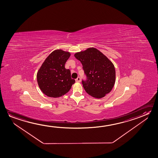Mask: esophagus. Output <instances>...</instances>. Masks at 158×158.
<instances>
[{"mask_svg":"<svg viewBox=\"0 0 158 158\" xmlns=\"http://www.w3.org/2000/svg\"><path fill=\"white\" fill-rule=\"evenodd\" d=\"M76 82H80L81 78L80 77H78L76 79Z\"/></svg>","mask_w":158,"mask_h":158,"instance_id":"obj_1","label":"esophagus"}]
</instances>
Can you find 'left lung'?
<instances>
[{"label":"left lung","instance_id":"1","mask_svg":"<svg viewBox=\"0 0 158 158\" xmlns=\"http://www.w3.org/2000/svg\"><path fill=\"white\" fill-rule=\"evenodd\" d=\"M82 63L87 76L82 81L85 92L94 98H102L110 93L115 85V69L113 63L97 49L92 47L75 54Z\"/></svg>","mask_w":158,"mask_h":158}]
</instances>
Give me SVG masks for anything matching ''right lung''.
<instances>
[{
    "label": "right lung",
    "mask_w": 158,
    "mask_h": 158,
    "mask_svg": "<svg viewBox=\"0 0 158 158\" xmlns=\"http://www.w3.org/2000/svg\"><path fill=\"white\" fill-rule=\"evenodd\" d=\"M71 53L62 49L54 50L43 63L37 73L38 85L45 95L58 98L68 93L75 81L65 64Z\"/></svg>",
    "instance_id": "right-lung-1"
}]
</instances>
